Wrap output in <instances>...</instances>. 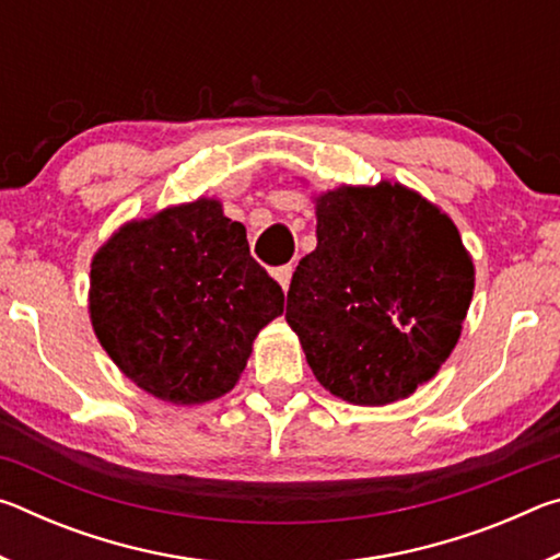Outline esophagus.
<instances>
[{
    "label": "esophagus",
    "instance_id": "esophagus-1",
    "mask_svg": "<svg viewBox=\"0 0 560 560\" xmlns=\"http://www.w3.org/2000/svg\"><path fill=\"white\" fill-rule=\"evenodd\" d=\"M273 277H277V281L281 283V289H283V291H289V287H291V277H293V267H291V264H283V267L273 269Z\"/></svg>",
    "mask_w": 560,
    "mask_h": 560
}]
</instances>
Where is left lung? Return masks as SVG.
<instances>
[{"instance_id": "left-lung-1", "label": "left lung", "mask_w": 560, "mask_h": 560, "mask_svg": "<svg viewBox=\"0 0 560 560\" xmlns=\"http://www.w3.org/2000/svg\"><path fill=\"white\" fill-rule=\"evenodd\" d=\"M287 320L318 383L387 405L440 371L467 316L474 267L447 214L402 185L340 187L316 207Z\"/></svg>"}]
</instances>
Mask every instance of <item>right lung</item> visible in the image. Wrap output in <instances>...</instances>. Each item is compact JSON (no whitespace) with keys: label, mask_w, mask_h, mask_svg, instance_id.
<instances>
[{"label":"right lung","mask_w":560,"mask_h":560,"mask_svg":"<svg viewBox=\"0 0 560 560\" xmlns=\"http://www.w3.org/2000/svg\"><path fill=\"white\" fill-rule=\"evenodd\" d=\"M283 291L240 222L197 200L132 222L91 264V320L106 353L160 400L230 393Z\"/></svg>","instance_id":"add662e5"}]
</instances>
